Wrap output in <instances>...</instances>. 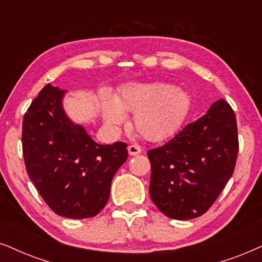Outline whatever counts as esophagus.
<instances>
[{"label":"esophagus","mask_w":262,"mask_h":262,"mask_svg":"<svg viewBox=\"0 0 262 262\" xmlns=\"http://www.w3.org/2000/svg\"><path fill=\"white\" fill-rule=\"evenodd\" d=\"M128 153L130 156H137V155H140L141 153V148L139 147L138 145H130L128 146Z\"/></svg>","instance_id":"obj_1"}]
</instances>
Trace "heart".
I'll return each mask as SVG.
<instances>
[{
  "mask_svg": "<svg viewBox=\"0 0 262 262\" xmlns=\"http://www.w3.org/2000/svg\"><path fill=\"white\" fill-rule=\"evenodd\" d=\"M189 106L188 93L165 82L130 83L120 91L116 99L107 93L102 96L106 124L117 127L125 121L124 113H134V129L151 141L164 140L175 133Z\"/></svg>",
  "mask_w": 262,
  "mask_h": 262,
  "instance_id": "1",
  "label": "heart"
}]
</instances>
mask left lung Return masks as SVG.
Wrapping results in <instances>:
<instances>
[{
    "label": "left lung",
    "mask_w": 262,
    "mask_h": 262,
    "mask_svg": "<svg viewBox=\"0 0 262 262\" xmlns=\"http://www.w3.org/2000/svg\"><path fill=\"white\" fill-rule=\"evenodd\" d=\"M236 116L224 99L171 140L149 149V196L166 217L186 221L206 213L235 170Z\"/></svg>",
    "instance_id": "1"
}]
</instances>
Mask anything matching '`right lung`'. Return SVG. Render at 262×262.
Returning a JSON list of instances; mask_svg holds the SVG:
<instances>
[{
    "mask_svg": "<svg viewBox=\"0 0 262 262\" xmlns=\"http://www.w3.org/2000/svg\"><path fill=\"white\" fill-rule=\"evenodd\" d=\"M66 91L44 86L24 115L23 155L38 193L56 214L95 217L109 200L113 177L128 158L127 144L100 145L66 115Z\"/></svg>",
    "mask_w": 262,
    "mask_h": 262,
    "instance_id": "add662e5",
    "label": "right lung"
}]
</instances>
